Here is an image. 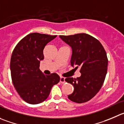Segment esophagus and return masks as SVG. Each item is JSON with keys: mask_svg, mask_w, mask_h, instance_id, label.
<instances>
[{"mask_svg": "<svg viewBox=\"0 0 124 124\" xmlns=\"http://www.w3.org/2000/svg\"><path fill=\"white\" fill-rule=\"evenodd\" d=\"M60 82L61 83H65V78L63 77H61L60 79Z\"/></svg>", "mask_w": 124, "mask_h": 124, "instance_id": "obj_1", "label": "esophagus"}]
</instances>
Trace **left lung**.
Wrapping results in <instances>:
<instances>
[{"label":"left lung","mask_w":124,"mask_h":124,"mask_svg":"<svg viewBox=\"0 0 124 124\" xmlns=\"http://www.w3.org/2000/svg\"><path fill=\"white\" fill-rule=\"evenodd\" d=\"M60 38L71 47L72 66L80 68V77L65 79L74 88L68 98L78 103L88 102L96 95L103 84L108 67L107 53L99 41L88 34L60 35Z\"/></svg>","instance_id":"left-lung-1"}]
</instances>
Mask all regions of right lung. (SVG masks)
<instances>
[{"mask_svg": "<svg viewBox=\"0 0 124 124\" xmlns=\"http://www.w3.org/2000/svg\"><path fill=\"white\" fill-rule=\"evenodd\" d=\"M56 36L30 33L22 39L13 51L10 60L13 84L21 98L30 104L44 102L53 86L60 82L57 74L46 75L39 69L44 49Z\"/></svg>", "mask_w": 124, "mask_h": 124, "instance_id": "right-lung-1", "label": "right lung"}]
</instances>
